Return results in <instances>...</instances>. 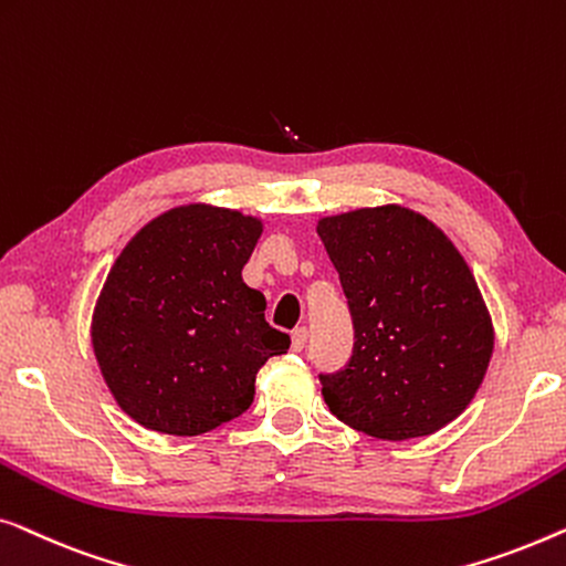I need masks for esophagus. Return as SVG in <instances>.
<instances>
[{"instance_id": "34e87169", "label": "esophagus", "mask_w": 566, "mask_h": 566, "mask_svg": "<svg viewBox=\"0 0 566 566\" xmlns=\"http://www.w3.org/2000/svg\"><path fill=\"white\" fill-rule=\"evenodd\" d=\"M307 346V328L292 331V352H302Z\"/></svg>"}]
</instances>
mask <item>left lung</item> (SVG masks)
<instances>
[{"mask_svg": "<svg viewBox=\"0 0 566 566\" xmlns=\"http://www.w3.org/2000/svg\"><path fill=\"white\" fill-rule=\"evenodd\" d=\"M354 323L344 369L317 374L333 416L385 441L431 436L472 402L492 356V323L467 261L405 207L323 218Z\"/></svg>", "mask_w": 566, "mask_h": 566, "instance_id": "left-lung-1", "label": "left lung"}]
</instances>
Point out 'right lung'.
<instances>
[{
	"instance_id": "1",
	"label": "right lung",
	"mask_w": 566,
	"mask_h": 566,
	"mask_svg": "<svg viewBox=\"0 0 566 566\" xmlns=\"http://www.w3.org/2000/svg\"><path fill=\"white\" fill-rule=\"evenodd\" d=\"M261 222L187 205L150 220L117 256L92 344L120 408L150 431L200 436L243 416L256 374L286 354L266 297L243 282Z\"/></svg>"
}]
</instances>
